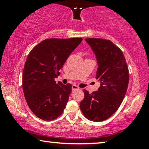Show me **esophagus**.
Instances as JSON below:
<instances>
[{"instance_id": "1", "label": "esophagus", "mask_w": 149, "mask_h": 149, "mask_svg": "<svg viewBox=\"0 0 149 149\" xmlns=\"http://www.w3.org/2000/svg\"><path fill=\"white\" fill-rule=\"evenodd\" d=\"M79 88L78 87L77 85H72V91H75V90H77V89H79Z\"/></svg>"}]
</instances>
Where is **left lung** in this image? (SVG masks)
<instances>
[{
	"label": "left lung",
	"mask_w": 149,
	"mask_h": 149,
	"mask_svg": "<svg viewBox=\"0 0 149 149\" xmlns=\"http://www.w3.org/2000/svg\"><path fill=\"white\" fill-rule=\"evenodd\" d=\"M85 41L97 57L96 79L100 86L91 93L84 89L85 97L79 107L87 119L102 122L114 114L122 104L129 84V70L122 50L110 40L89 38Z\"/></svg>",
	"instance_id": "8db88e82"
}]
</instances>
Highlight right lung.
<instances>
[{"mask_svg": "<svg viewBox=\"0 0 149 149\" xmlns=\"http://www.w3.org/2000/svg\"><path fill=\"white\" fill-rule=\"evenodd\" d=\"M82 38L48 39L35 46L25 63L22 87L27 104L37 117L56 119L65 108L72 85L56 83L63 65Z\"/></svg>", "mask_w": 149, "mask_h": 149, "instance_id": "right-lung-1", "label": "right lung"}]
</instances>
